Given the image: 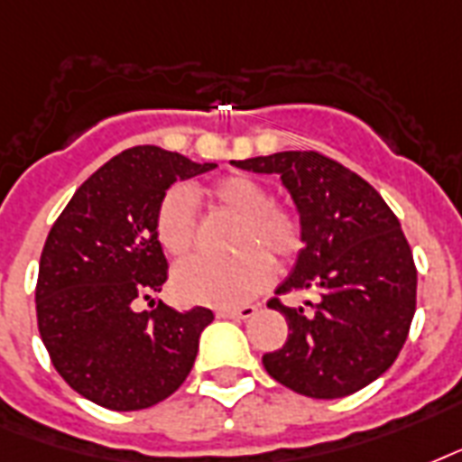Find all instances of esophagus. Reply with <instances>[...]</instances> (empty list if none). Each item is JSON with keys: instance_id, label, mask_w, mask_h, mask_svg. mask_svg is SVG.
<instances>
[{"instance_id": "34e87169", "label": "esophagus", "mask_w": 462, "mask_h": 462, "mask_svg": "<svg viewBox=\"0 0 462 462\" xmlns=\"http://www.w3.org/2000/svg\"><path fill=\"white\" fill-rule=\"evenodd\" d=\"M255 313V306H238V309H217V318H231V320H245Z\"/></svg>"}]
</instances>
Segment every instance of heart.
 Here are the masks:
<instances>
[{
  "instance_id": "b5f03b06",
  "label": "heart",
  "mask_w": 462,
  "mask_h": 462,
  "mask_svg": "<svg viewBox=\"0 0 462 462\" xmlns=\"http://www.w3.org/2000/svg\"><path fill=\"white\" fill-rule=\"evenodd\" d=\"M207 198L219 212L236 217L234 257H192L173 272V291L185 303L238 306L257 296L274 274V264L294 260L303 250L306 231L299 212L274 202L263 182L234 173L212 182ZM156 238L168 255H188L199 234L198 202L188 188H171L156 209Z\"/></svg>"
}]
</instances>
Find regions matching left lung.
<instances>
[{
	"mask_svg": "<svg viewBox=\"0 0 462 462\" xmlns=\"http://www.w3.org/2000/svg\"><path fill=\"white\" fill-rule=\"evenodd\" d=\"M253 173H280L306 231L294 272L277 289H318L310 310L284 313L287 342L263 356L274 381L309 398L361 391L398 359L417 309V267L398 217L361 175L318 152H280L234 161Z\"/></svg>",
	"mask_w": 462,
	"mask_h": 462,
	"instance_id": "obj_1",
	"label": "left lung"
}]
</instances>
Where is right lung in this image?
Returning <instances> with one entry per match:
<instances>
[{
    "label": "right lung",
    "instance_id": "1",
    "mask_svg": "<svg viewBox=\"0 0 462 462\" xmlns=\"http://www.w3.org/2000/svg\"><path fill=\"white\" fill-rule=\"evenodd\" d=\"M214 166L132 146L103 163L50 228L35 284L38 330L57 374L96 405L144 410L190 374L214 313L153 306L168 277L153 221L175 180ZM144 300L150 310L139 311Z\"/></svg>",
    "mask_w": 462,
    "mask_h": 462
}]
</instances>
